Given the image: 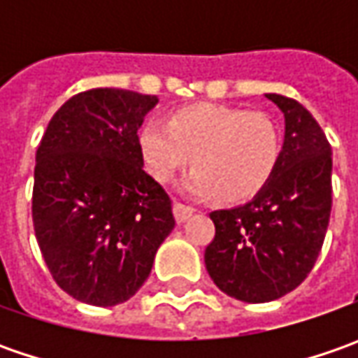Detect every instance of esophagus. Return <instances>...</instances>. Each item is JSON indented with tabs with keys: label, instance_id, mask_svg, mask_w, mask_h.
<instances>
[{
	"label": "esophagus",
	"instance_id": "esophagus-1",
	"mask_svg": "<svg viewBox=\"0 0 358 358\" xmlns=\"http://www.w3.org/2000/svg\"><path fill=\"white\" fill-rule=\"evenodd\" d=\"M173 213H175L177 223H185L187 219L193 215V207H189V205H185V203L175 201V203H173Z\"/></svg>",
	"mask_w": 358,
	"mask_h": 358
}]
</instances>
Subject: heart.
I'll return each instance as SVG.
<instances>
[{
    "label": "heart",
    "mask_w": 358,
    "mask_h": 358,
    "mask_svg": "<svg viewBox=\"0 0 358 358\" xmlns=\"http://www.w3.org/2000/svg\"><path fill=\"white\" fill-rule=\"evenodd\" d=\"M147 171L171 181L191 161L183 189L197 197L237 203L267 185L281 157V133L267 113L223 105H193L167 121L149 119L139 131Z\"/></svg>",
    "instance_id": "heart-1"
}]
</instances>
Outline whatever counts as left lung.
Returning <instances> with one entry per match:
<instances>
[{
  "mask_svg": "<svg viewBox=\"0 0 358 358\" xmlns=\"http://www.w3.org/2000/svg\"><path fill=\"white\" fill-rule=\"evenodd\" d=\"M267 99L285 115L279 163L255 199L211 213L215 237L205 249L215 285L245 303L275 301L307 279L333 205V157L321 125L291 97Z\"/></svg>",
  "mask_w": 358,
  "mask_h": 358,
  "instance_id": "8db88e82",
  "label": "left lung"
}]
</instances>
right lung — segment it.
<instances>
[{
	"label": "right lung",
	"mask_w": 358,
	"mask_h": 358,
	"mask_svg": "<svg viewBox=\"0 0 358 358\" xmlns=\"http://www.w3.org/2000/svg\"><path fill=\"white\" fill-rule=\"evenodd\" d=\"M157 101L113 87L81 91L37 147L35 237L53 281L81 303L131 299L175 227L171 199L143 171L139 151L137 131Z\"/></svg>",
	"instance_id": "right-lung-1"
}]
</instances>
